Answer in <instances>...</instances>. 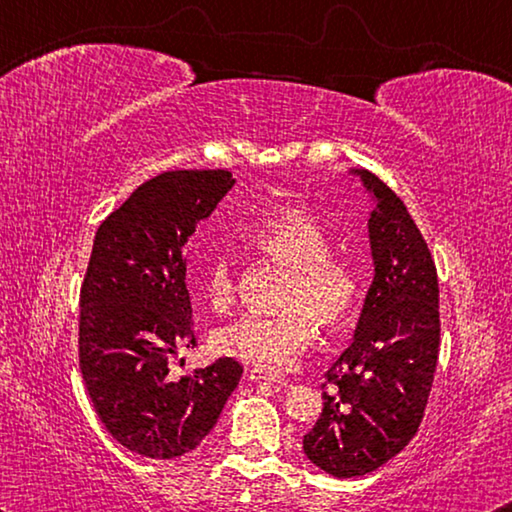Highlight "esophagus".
I'll return each instance as SVG.
<instances>
[{
    "instance_id": "1",
    "label": "esophagus",
    "mask_w": 512,
    "mask_h": 512,
    "mask_svg": "<svg viewBox=\"0 0 512 512\" xmlns=\"http://www.w3.org/2000/svg\"><path fill=\"white\" fill-rule=\"evenodd\" d=\"M248 379L250 381H268V384H275V386H280V388H289V381L287 379L277 377V375H273V372H266L262 368H250Z\"/></svg>"
}]
</instances>
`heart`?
<instances>
[{
    "mask_svg": "<svg viewBox=\"0 0 512 512\" xmlns=\"http://www.w3.org/2000/svg\"><path fill=\"white\" fill-rule=\"evenodd\" d=\"M250 246L291 268L277 314H244L214 334L216 350L262 370H289L316 339L314 316L336 325L359 300V273L348 259L332 255V241L316 219L287 212L248 232ZM205 296L216 311H225L237 296V266L219 255L207 266Z\"/></svg>",
    "mask_w": 512,
    "mask_h": 512,
    "instance_id": "heart-1",
    "label": "heart"
}]
</instances>
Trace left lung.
<instances>
[{"label":"left lung","mask_w":512,"mask_h":512,"mask_svg":"<svg viewBox=\"0 0 512 512\" xmlns=\"http://www.w3.org/2000/svg\"><path fill=\"white\" fill-rule=\"evenodd\" d=\"M372 210V282L350 348L325 372L323 413L302 449L336 479L391 461L418 431L438 361V275L406 205L375 173L350 169Z\"/></svg>","instance_id":"obj_1"}]
</instances>
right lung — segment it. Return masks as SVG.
<instances>
[{
	"instance_id": "obj_1",
	"label": "right lung",
	"mask_w": 512,
	"mask_h": 512,
	"mask_svg": "<svg viewBox=\"0 0 512 512\" xmlns=\"http://www.w3.org/2000/svg\"><path fill=\"white\" fill-rule=\"evenodd\" d=\"M235 185L230 171H167L99 225L81 287L79 361L103 427L146 458L183 456L214 429L241 379L223 357L176 377L169 359L194 348L185 246Z\"/></svg>"
}]
</instances>
